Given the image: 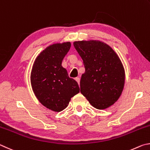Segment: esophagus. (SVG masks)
<instances>
[{"label": "esophagus", "mask_w": 150, "mask_h": 150, "mask_svg": "<svg viewBox=\"0 0 150 150\" xmlns=\"http://www.w3.org/2000/svg\"><path fill=\"white\" fill-rule=\"evenodd\" d=\"M76 82H78V85L80 86V78H78V77H77V78H76Z\"/></svg>", "instance_id": "obj_1"}]
</instances>
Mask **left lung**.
<instances>
[{
	"instance_id": "8db88e82",
	"label": "left lung",
	"mask_w": 150,
	"mask_h": 150,
	"mask_svg": "<svg viewBox=\"0 0 150 150\" xmlns=\"http://www.w3.org/2000/svg\"><path fill=\"white\" fill-rule=\"evenodd\" d=\"M74 46L85 68L80 92L96 109L111 106L125 85V70L119 57L108 45L99 41H75Z\"/></svg>"
}]
</instances>
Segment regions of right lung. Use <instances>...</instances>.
Segmentation results:
<instances>
[{"mask_svg":"<svg viewBox=\"0 0 150 150\" xmlns=\"http://www.w3.org/2000/svg\"><path fill=\"white\" fill-rule=\"evenodd\" d=\"M70 42L53 44L42 51L34 62L31 82L37 98L47 108L60 112L80 92L77 82L68 76L62 62L70 49Z\"/></svg>","mask_w":150,"mask_h":150,"instance_id":"right-lung-1","label":"right lung"}]
</instances>
